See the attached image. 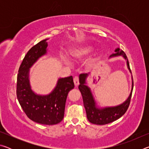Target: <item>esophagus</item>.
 Returning <instances> with one entry per match:
<instances>
[{
  "mask_svg": "<svg viewBox=\"0 0 149 149\" xmlns=\"http://www.w3.org/2000/svg\"><path fill=\"white\" fill-rule=\"evenodd\" d=\"M74 85L75 87H77L78 85H79V77H75L74 78Z\"/></svg>",
  "mask_w": 149,
  "mask_h": 149,
  "instance_id": "1",
  "label": "esophagus"
}]
</instances>
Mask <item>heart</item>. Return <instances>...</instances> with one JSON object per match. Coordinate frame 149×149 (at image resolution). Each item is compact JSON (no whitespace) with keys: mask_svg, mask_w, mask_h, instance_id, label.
Listing matches in <instances>:
<instances>
[{"mask_svg":"<svg viewBox=\"0 0 149 149\" xmlns=\"http://www.w3.org/2000/svg\"><path fill=\"white\" fill-rule=\"evenodd\" d=\"M93 51V47L91 45L76 47L70 51V56L74 60H80L87 56Z\"/></svg>","mask_w":149,"mask_h":149,"instance_id":"1","label":"heart"}]
</instances>
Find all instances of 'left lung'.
Masks as SVG:
<instances>
[{
    "label": "left lung",
    "instance_id": "obj_1",
    "mask_svg": "<svg viewBox=\"0 0 149 149\" xmlns=\"http://www.w3.org/2000/svg\"><path fill=\"white\" fill-rule=\"evenodd\" d=\"M119 56H122L126 60L127 68L130 73H132L127 56L122 50L120 49V48H117L115 50V53L110 55V58ZM80 75L79 85L78 88L81 93L84 107L85 108V111H86L87 118L91 123L97 125H105L119 119L125 114L129 107L132 95L133 88V77L132 89H131L129 96L124 102L119 105L114 106V107H99L95 101L91 89L87 85V79L89 77V75L87 74H83Z\"/></svg>",
    "mask_w": 149,
    "mask_h": 149
}]
</instances>
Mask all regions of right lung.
<instances>
[{
    "instance_id": "obj_1",
    "label": "right lung",
    "mask_w": 149,
    "mask_h": 149,
    "mask_svg": "<svg viewBox=\"0 0 149 149\" xmlns=\"http://www.w3.org/2000/svg\"><path fill=\"white\" fill-rule=\"evenodd\" d=\"M35 45L25 56L18 70L16 95L19 104L30 120L44 125H54L64 118L65 101L70 91L74 88L73 77L59 78L51 93L38 95L31 89L30 68L47 53V40Z\"/></svg>"
}]
</instances>
